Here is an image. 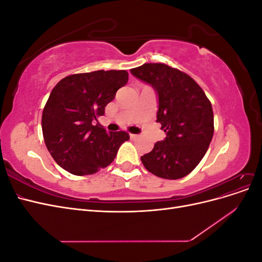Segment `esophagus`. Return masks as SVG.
I'll use <instances>...</instances> for the list:
<instances>
[{
  "instance_id": "34e87169",
  "label": "esophagus",
  "mask_w": 262,
  "mask_h": 262,
  "mask_svg": "<svg viewBox=\"0 0 262 262\" xmlns=\"http://www.w3.org/2000/svg\"><path fill=\"white\" fill-rule=\"evenodd\" d=\"M138 138H139L138 134H133V133H130V139H131V140H136V139H138Z\"/></svg>"
}]
</instances>
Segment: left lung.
<instances>
[{"instance_id":"8db88e82","label":"left lung","mask_w":262,"mask_h":262,"mask_svg":"<svg viewBox=\"0 0 262 262\" xmlns=\"http://www.w3.org/2000/svg\"><path fill=\"white\" fill-rule=\"evenodd\" d=\"M131 73L158 94L157 122L167 137L141 156L144 167L164 179L191 172L207 153L214 133L212 105L191 76L164 63H145Z\"/></svg>"}]
</instances>
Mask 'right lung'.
I'll return each mask as SVG.
<instances>
[{"instance_id": "obj_1", "label": "right lung", "mask_w": 262, "mask_h": 262, "mask_svg": "<svg viewBox=\"0 0 262 262\" xmlns=\"http://www.w3.org/2000/svg\"><path fill=\"white\" fill-rule=\"evenodd\" d=\"M128 76L125 70H99L69 75L53 87L41 126L46 146L60 167L84 176L113 163L129 133L107 132L95 122L105 115V107Z\"/></svg>"}]
</instances>
